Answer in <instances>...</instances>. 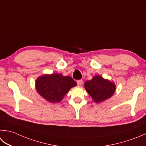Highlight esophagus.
Wrapping results in <instances>:
<instances>
[{"label": "esophagus", "mask_w": 146, "mask_h": 146, "mask_svg": "<svg viewBox=\"0 0 146 146\" xmlns=\"http://www.w3.org/2000/svg\"><path fill=\"white\" fill-rule=\"evenodd\" d=\"M77 85H81L83 83V81L82 80H77Z\"/></svg>", "instance_id": "34e87169"}]
</instances>
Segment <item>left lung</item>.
Returning <instances> with one entry per match:
<instances>
[{
	"instance_id": "obj_1",
	"label": "left lung",
	"mask_w": 146,
	"mask_h": 146,
	"mask_svg": "<svg viewBox=\"0 0 146 146\" xmlns=\"http://www.w3.org/2000/svg\"><path fill=\"white\" fill-rule=\"evenodd\" d=\"M84 87L96 103L110 99L116 90L115 83L104 79L99 75L94 76L91 80L85 82Z\"/></svg>"
}]
</instances>
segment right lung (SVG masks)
Instances as JSON below:
<instances>
[{"label":"right lung","mask_w":146,"mask_h":146,"mask_svg":"<svg viewBox=\"0 0 146 146\" xmlns=\"http://www.w3.org/2000/svg\"><path fill=\"white\" fill-rule=\"evenodd\" d=\"M76 83L69 76L52 73L39 76L35 82L36 90L42 98L52 103L61 101L71 88Z\"/></svg>","instance_id":"obj_1"}]
</instances>
